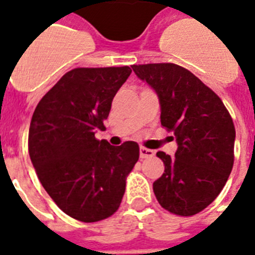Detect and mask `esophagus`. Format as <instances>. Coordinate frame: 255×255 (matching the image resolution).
I'll list each match as a JSON object with an SVG mask.
<instances>
[{"label":"esophagus","mask_w":255,"mask_h":255,"mask_svg":"<svg viewBox=\"0 0 255 255\" xmlns=\"http://www.w3.org/2000/svg\"><path fill=\"white\" fill-rule=\"evenodd\" d=\"M139 154H140V158H149V157H153L154 152L152 149L145 148V147H140L139 149Z\"/></svg>","instance_id":"1"}]
</instances>
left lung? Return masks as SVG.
I'll return each mask as SVG.
<instances>
[{"label": "left lung", "instance_id": "left-lung-1", "mask_svg": "<svg viewBox=\"0 0 255 255\" xmlns=\"http://www.w3.org/2000/svg\"><path fill=\"white\" fill-rule=\"evenodd\" d=\"M157 94L161 125L174 132L178 148L164 161L153 192L167 212L183 217L200 213L223 190L232 166L236 131L221 98L188 69L173 63L132 65Z\"/></svg>", "mask_w": 255, "mask_h": 255}]
</instances>
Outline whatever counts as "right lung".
Here are the masks:
<instances>
[{"instance_id":"right-lung-1","label":"right lung","mask_w":255,"mask_h":255,"mask_svg":"<svg viewBox=\"0 0 255 255\" xmlns=\"http://www.w3.org/2000/svg\"><path fill=\"white\" fill-rule=\"evenodd\" d=\"M130 67L75 68L37 104L28 151L37 177L65 214L91 223L119 209L126 177L139 158V145L115 147L95 132L104 130L113 98Z\"/></svg>"}]
</instances>
